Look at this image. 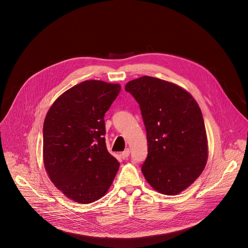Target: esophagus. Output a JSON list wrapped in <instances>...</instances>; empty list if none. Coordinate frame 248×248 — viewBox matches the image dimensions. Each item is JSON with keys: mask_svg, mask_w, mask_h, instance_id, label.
<instances>
[{"mask_svg": "<svg viewBox=\"0 0 248 248\" xmlns=\"http://www.w3.org/2000/svg\"><path fill=\"white\" fill-rule=\"evenodd\" d=\"M121 155L124 157V158H127L129 155H130V150L127 148L125 149L122 153H121Z\"/></svg>", "mask_w": 248, "mask_h": 248, "instance_id": "esophagus-1", "label": "esophagus"}]
</instances>
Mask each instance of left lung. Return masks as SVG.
<instances>
[{"label": "left lung", "mask_w": 248, "mask_h": 248, "mask_svg": "<svg viewBox=\"0 0 248 248\" xmlns=\"http://www.w3.org/2000/svg\"><path fill=\"white\" fill-rule=\"evenodd\" d=\"M125 90L139 102L147 131L142 174L158 193L178 195L201 176L208 159L199 104L178 85L151 76L129 81Z\"/></svg>", "instance_id": "8db88e82"}]
</instances>
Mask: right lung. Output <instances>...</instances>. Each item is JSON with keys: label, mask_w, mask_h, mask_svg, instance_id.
<instances>
[{"label": "right lung", "mask_w": 248, "mask_h": 248, "mask_svg": "<svg viewBox=\"0 0 248 248\" xmlns=\"http://www.w3.org/2000/svg\"><path fill=\"white\" fill-rule=\"evenodd\" d=\"M119 84L87 80L63 93L46 112L43 160L55 187L83 204L106 195L120 163L107 150L104 115Z\"/></svg>", "instance_id": "right-lung-1"}]
</instances>
